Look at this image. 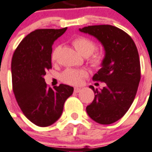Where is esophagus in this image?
<instances>
[{
  "label": "esophagus",
  "instance_id": "obj_1",
  "mask_svg": "<svg viewBox=\"0 0 152 152\" xmlns=\"http://www.w3.org/2000/svg\"><path fill=\"white\" fill-rule=\"evenodd\" d=\"M80 88H78V87H76V88H74V92L75 93H78V92H80Z\"/></svg>",
  "mask_w": 152,
  "mask_h": 152
}]
</instances>
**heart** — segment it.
<instances>
[{"mask_svg": "<svg viewBox=\"0 0 152 152\" xmlns=\"http://www.w3.org/2000/svg\"><path fill=\"white\" fill-rule=\"evenodd\" d=\"M73 46L84 57L89 58V64L94 69H101L104 66L105 61V56L101 51H96L97 45L92 39L85 36H80L72 41ZM59 53V47L54 48L51 53L52 61H57ZM87 72L85 70H77V69L68 68L66 69L60 75V80L63 83L76 86L81 83L82 80L86 77Z\"/></svg>", "mask_w": 152, "mask_h": 152, "instance_id": "heart-1", "label": "heart"}]
</instances>
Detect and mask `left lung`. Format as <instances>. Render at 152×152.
Wrapping results in <instances>:
<instances>
[{"label":"left lung","instance_id":"8db88e82","mask_svg":"<svg viewBox=\"0 0 152 152\" xmlns=\"http://www.w3.org/2000/svg\"><path fill=\"white\" fill-rule=\"evenodd\" d=\"M80 31L94 36L105 50L104 66L93 80L106 86L100 91L90 86L94 99L86 112L98 124H113L128 112L135 99L141 80L137 48L130 35L113 25H91Z\"/></svg>","mask_w":152,"mask_h":152}]
</instances>
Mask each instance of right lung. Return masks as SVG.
<instances>
[{
	"mask_svg": "<svg viewBox=\"0 0 152 152\" xmlns=\"http://www.w3.org/2000/svg\"><path fill=\"white\" fill-rule=\"evenodd\" d=\"M66 28H39L28 34L15 51L11 60L12 89L24 116L39 127H48L61 117L73 87L61 84L48 86L43 76L52 68V45Z\"/></svg>",
	"mask_w": 152,
	"mask_h": 152,
	"instance_id": "obj_1",
	"label": "right lung"
}]
</instances>
